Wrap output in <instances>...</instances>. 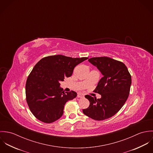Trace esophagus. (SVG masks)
Wrapping results in <instances>:
<instances>
[{
  "label": "esophagus",
  "instance_id": "34e87169",
  "mask_svg": "<svg viewBox=\"0 0 153 153\" xmlns=\"http://www.w3.org/2000/svg\"><path fill=\"white\" fill-rule=\"evenodd\" d=\"M77 97L78 98H82V97H84V95L81 93H78L77 95Z\"/></svg>",
  "mask_w": 153,
  "mask_h": 153
}]
</instances>
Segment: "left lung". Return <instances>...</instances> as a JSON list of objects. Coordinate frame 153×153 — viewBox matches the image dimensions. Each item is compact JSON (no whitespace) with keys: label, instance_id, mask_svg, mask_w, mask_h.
Returning a JSON list of instances; mask_svg holds the SVG:
<instances>
[{"label":"left lung","instance_id":"8db88e82","mask_svg":"<svg viewBox=\"0 0 153 153\" xmlns=\"http://www.w3.org/2000/svg\"><path fill=\"white\" fill-rule=\"evenodd\" d=\"M88 61L103 75L94 90L101 98L97 100L85 96L90 104L82 111L93 120H104L117 114L126 102L131 87V75L124 64L108 57L92 58Z\"/></svg>","mask_w":153,"mask_h":153}]
</instances>
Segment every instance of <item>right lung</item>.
Returning a JSON list of instances; mask_svg holds the SVG:
<instances>
[{"instance_id":"1","label":"right lung","mask_w":153,"mask_h":153,"mask_svg":"<svg viewBox=\"0 0 153 153\" xmlns=\"http://www.w3.org/2000/svg\"><path fill=\"white\" fill-rule=\"evenodd\" d=\"M87 59L53 55L42 58L33 67L25 90L29 108L37 119L51 123L62 117L66 102L77 94L73 91L64 92L59 82L71 76L74 68Z\"/></svg>"}]
</instances>
